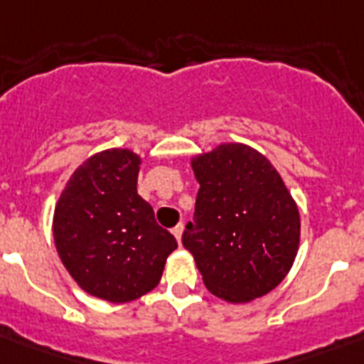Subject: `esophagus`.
Segmentation results:
<instances>
[{
    "instance_id": "1",
    "label": "esophagus",
    "mask_w": 364,
    "mask_h": 364,
    "mask_svg": "<svg viewBox=\"0 0 364 364\" xmlns=\"http://www.w3.org/2000/svg\"><path fill=\"white\" fill-rule=\"evenodd\" d=\"M183 228H185V227H183L181 223H179V225H177V227H173V228H171V234H173V236H176V240H177V242H179V243H181V234H183Z\"/></svg>"
}]
</instances>
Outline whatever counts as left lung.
I'll return each instance as SVG.
<instances>
[{
  "mask_svg": "<svg viewBox=\"0 0 364 364\" xmlns=\"http://www.w3.org/2000/svg\"><path fill=\"white\" fill-rule=\"evenodd\" d=\"M200 183L194 221L183 232L208 291L251 302L277 287L294 262L300 215L264 154L223 143L191 160Z\"/></svg>",
  "mask_w": 364,
  "mask_h": 364,
  "instance_id": "left-lung-1",
  "label": "left lung"
}]
</instances>
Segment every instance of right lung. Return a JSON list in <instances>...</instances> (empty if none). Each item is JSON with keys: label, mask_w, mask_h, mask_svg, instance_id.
I'll use <instances>...</instances> for the list:
<instances>
[{"label": "right lung", "mask_w": 364, "mask_h": 364, "mask_svg": "<svg viewBox=\"0 0 364 364\" xmlns=\"http://www.w3.org/2000/svg\"><path fill=\"white\" fill-rule=\"evenodd\" d=\"M139 164L130 149L92 154L54 208V243L65 270L82 291L115 304L153 291L177 247L137 194Z\"/></svg>", "instance_id": "1"}]
</instances>
